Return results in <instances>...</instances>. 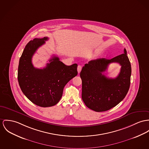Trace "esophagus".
Here are the masks:
<instances>
[{"instance_id": "34e87169", "label": "esophagus", "mask_w": 149, "mask_h": 149, "mask_svg": "<svg viewBox=\"0 0 149 149\" xmlns=\"http://www.w3.org/2000/svg\"><path fill=\"white\" fill-rule=\"evenodd\" d=\"M77 70H78V73H80V71H81V65H78Z\"/></svg>"}]
</instances>
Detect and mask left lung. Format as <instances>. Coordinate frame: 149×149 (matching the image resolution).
<instances>
[{"label":"left lung","mask_w":149,"mask_h":149,"mask_svg":"<svg viewBox=\"0 0 149 149\" xmlns=\"http://www.w3.org/2000/svg\"><path fill=\"white\" fill-rule=\"evenodd\" d=\"M111 63H118L122 66L119 74L114 79L107 78L102 73ZM131 73V65L125 49L123 54L111 59L100 58L90 61L83 67L80 74L83 102L96 112L112 108L126 96Z\"/></svg>","instance_id":"obj_1"}]
</instances>
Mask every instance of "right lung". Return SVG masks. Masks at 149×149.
Returning a JSON list of instances; mask_svg holds the SVG:
<instances>
[{
	"label": "right lung",
	"mask_w": 149,
	"mask_h": 149,
	"mask_svg": "<svg viewBox=\"0 0 149 149\" xmlns=\"http://www.w3.org/2000/svg\"><path fill=\"white\" fill-rule=\"evenodd\" d=\"M48 38H34L25 47L20 58L17 79L25 96L34 104L41 107L55 105L60 100L65 85L78 75V65L66 66L53 56L44 69L35 68L32 58L37 49Z\"/></svg>",
	"instance_id": "right-lung-1"
}]
</instances>
